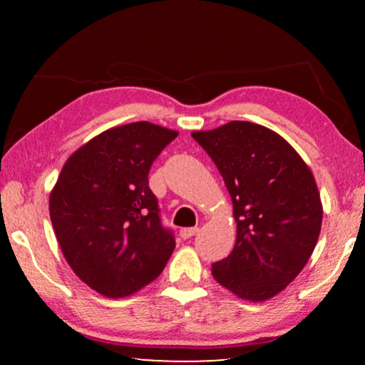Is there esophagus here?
<instances>
[{
  "label": "esophagus",
  "mask_w": 365,
  "mask_h": 365,
  "mask_svg": "<svg viewBox=\"0 0 365 365\" xmlns=\"http://www.w3.org/2000/svg\"><path fill=\"white\" fill-rule=\"evenodd\" d=\"M197 233V227H190V228H182L180 230V237L183 238V240H187V238H191V237H195V235Z\"/></svg>",
  "instance_id": "obj_1"
}]
</instances>
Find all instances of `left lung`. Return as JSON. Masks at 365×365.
Here are the masks:
<instances>
[{
  "instance_id": "8db88e82",
  "label": "left lung",
  "mask_w": 365,
  "mask_h": 365,
  "mask_svg": "<svg viewBox=\"0 0 365 365\" xmlns=\"http://www.w3.org/2000/svg\"><path fill=\"white\" fill-rule=\"evenodd\" d=\"M217 165L237 220L233 251L212 277L238 298L267 301L304 269L322 227L311 169L279 133L232 120L191 133Z\"/></svg>"
}]
</instances>
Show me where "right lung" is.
I'll use <instances>...</instances> for the list:
<instances>
[{
  "instance_id": "right-lung-1",
  "label": "right lung",
  "mask_w": 365,
  "mask_h": 365,
  "mask_svg": "<svg viewBox=\"0 0 365 365\" xmlns=\"http://www.w3.org/2000/svg\"><path fill=\"white\" fill-rule=\"evenodd\" d=\"M151 122L114 127L66 160L49 195V217L67 264L108 298L156 280L175 248L150 188L151 164L177 137Z\"/></svg>"
}]
</instances>
